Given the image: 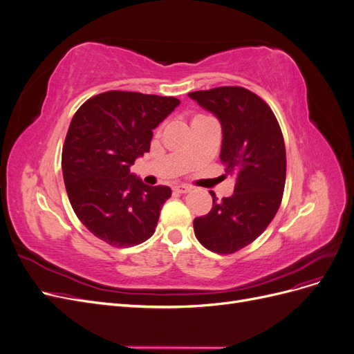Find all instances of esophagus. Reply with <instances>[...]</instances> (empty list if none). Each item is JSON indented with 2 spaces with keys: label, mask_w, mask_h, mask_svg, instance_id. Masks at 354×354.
<instances>
[{
  "label": "esophagus",
  "mask_w": 354,
  "mask_h": 354,
  "mask_svg": "<svg viewBox=\"0 0 354 354\" xmlns=\"http://www.w3.org/2000/svg\"><path fill=\"white\" fill-rule=\"evenodd\" d=\"M173 190L176 192V194H189L192 189L189 186H186V185H177V186H174Z\"/></svg>",
  "instance_id": "34e87169"
}]
</instances>
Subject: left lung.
<instances>
[{
  "label": "left lung",
  "instance_id": "8db88e82",
  "mask_svg": "<svg viewBox=\"0 0 354 354\" xmlns=\"http://www.w3.org/2000/svg\"><path fill=\"white\" fill-rule=\"evenodd\" d=\"M221 124L220 159L226 176H234V194L195 218L198 241L217 254H233L254 242L281 207L286 152L274 113L261 97L243 87H217L189 93Z\"/></svg>",
  "mask_w": 354,
  "mask_h": 354
}]
</instances>
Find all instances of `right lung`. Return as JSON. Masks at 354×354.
Masks as SVG:
<instances>
[{"label":"right lung","mask_w":354,"mask_h":354,"mask_svg":"<svg viewBox=\"0 0 354 354\" xmlns=\"http://www.w3.org/2000/svg\"><path fill=\"white\" fill-rule=\"evenodd\" d=\"M180 100L134 91H106L73 115L62 152L71 205L94 236L127 248L152 236L168 186H147L130 173L149 152L152 130Z\"/></svg>","instance_id":"1"}]
</instances>
